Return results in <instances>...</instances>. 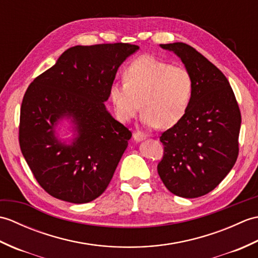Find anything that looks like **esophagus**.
Listing matches in <instances>:
<instances>
[{"label":"esophagus","mask_w":258,"mask_h":258,"mask_svg":"<svg viewBox=\"0 0 258 258\" xmlns=\"http://www.w3.org/2000/svg\"><path fill=\"white\" fill-rule=\"evenodd\" d=\"M145 138H146V135H145L144 133L140 132V131H138V132H134V133H133V139H134V141H136V142L143 141Z\"/></svg>","instance_id":"34e87169"}]
</instances>
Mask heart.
<instances>
[{"label": "heart", "mask_w": 258, "mask_h": 258, "mask_svg": "<svg viewBox=\"0 0 258 258\" xmlns=\"http://www.w3.org/2000/svg\"><path fill=\"white\" fill-rule=\"evenodd\" d=\"M194 94V80L187 69L174 67L154 56H142L124 71L123 83L109 87V100L122 123L141 108L142 123L149 127H172L187 113Z\"/></svg>", "instance_id": "heart-1"}]
</instances>
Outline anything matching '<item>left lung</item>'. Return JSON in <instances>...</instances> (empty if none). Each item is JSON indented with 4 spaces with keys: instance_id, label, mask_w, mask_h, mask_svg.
I'll list each match as a JSON object with an SVG mask.
<instances>
[{
    "instance_id": "8db88e82",
    "label": "left lung",
    "mask_w": 258,
    "mask_h": 258,
    "mask_svg": "<svg viewBox=\"0 0 258 258\" xmlns=\"http://www.w3.org/2000/svg\"><path fill=\"white\" fill-rule=\"evenodd\" d=\"M178 55L194 80V94L182 120L161 135L157 172L166 188L185 199L210 193L238 156L240 111L226 76L185 43L161 44Z\"/></svg>"
}]
</instances>
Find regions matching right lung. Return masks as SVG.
<instances>
[{
	"instance_id": "add662e5",
	"label": "right lung",
	"mask_w": 258,
	"mask_h": 258,
	"mask_svg": "<svg viewBox=\"0 0 258 258\" xmlns=\"http://www.w3.org/2000/svg\"><path fill=\"white\" fill-rule=\"evenodd\" d=\"M139 50L130 43L76 45L27 87L21 105L19 142L33 176L47 194L83 204L104 193L132 132L104 102L117 69ZM72 117L79 136L71 146L55 125Z\"/></svg>"
}]
</instances>
